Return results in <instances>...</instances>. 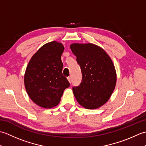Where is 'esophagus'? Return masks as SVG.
<instances>
[{
    "label": "esophagus",
    "mask_w": 146,
    "mask_h": 146,
    "mask_svg": "<svg viewBox=\"0 0 146 146\" xmlns=\"http://www.w3.org/2000/svg\"><path fill=\"white\" fill-rule=\"evenodd\" d=\"M67 80H68V82H70V83H71V77H68V78H67Z\"/></svg>",
    "instance_id": "esophagus-1"
}]
</instances>
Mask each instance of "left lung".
Segmentation results:
<instances>
[{
	"mask_svg": "<svg viewBox=\"0 0 146 146\" xmlns=\"http://www.w3.org/2000/svg\"><path fill=\"white\" fill-rule=\"evenodd\" d=\"M73 53L82 73V81L73 88L78 104L86 109H96L109 100L117 82L112 60L103 48L92 43H73Z\"/></svg>",
	"mask_w": 146,
	"mask_h": 146,
	"instance_id": "1",
	"label": "left lung"
}]
</instances>
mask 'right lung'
<instances>
[{
	"mask_svg": "<svg viewBox=\"0 0 146 146\" xmlns=\"http://www.w3.org/2000/svg\"><path fill=\"white\" fill-rule=\"evenodd\" d=\"M64 49L61 42L44 44L31 58L24 74V85L29 98L38 106L50 108L60 103L64 90L70 86L62 74L61 56Z\"/></svg>",
	"mask_w": 146,
	"mask_h": 146,
	"instance_id": "1",
	"label": "right lung"
}]
</instances>
